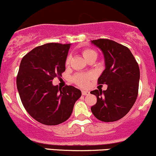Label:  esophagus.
I'll use <instances>...</instances> for the list:
<instances>
[{
    "mask_svg": "<svg viewBox=\"0 0 156 156\" xmlns=\"http://www.w3.org/2000/svg\"><path fill=\"white\" fill-rule=\"evenodd\" d=\"M89 93L90 92L89 91H85V90H83V91H82V94H83V95H88Z\"/></svg>",
    "mask_w": 156,
    "mask_h": 156,
    "instance_id": "34e87169",
    "label": "esophagus"
}]
</instances>
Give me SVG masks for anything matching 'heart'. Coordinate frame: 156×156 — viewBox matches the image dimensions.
Here are the masks:
<instances>
[{"mask_svg":"<svg viewBox=\"0 0 156 156\" xmlns=\"http://www.w3.org/2000/svg\"><path fill=\"white\" fill-rule=\"evenodd\" d=\"M93 52H95L94 51L91 50V49H85L83 51V55L84 56L85 58H87ZM69 62H70V58H67L66 61V64L68 65ZM91 78V75L89 73H78L76 74L74 77L73 78V82L78 86H81V87H86L89 85L90 79Z\"/></svg>","mask_w":156,"mask_h":156,"instance_id":"obj_1","label":"heart"}]
</instances>
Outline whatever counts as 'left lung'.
I'll return each instance as SVG.
<instances>
[{
  "mask_svg": "<svg viewBox=\"0 0 156 156\" xmlns=\"http://www.w3.org/2000/svg\"><path fill=\"white\" fill-rule=\"evenodd\" d=\"M102 52L105 69L98 82L107 90L95 89L91 94L97 103L91 107L93 115L102 122H115L129 112L137 97L140 69L128 48L107 39L91 41Z\"/></svg>",
  "mask_w": 156,
  "mask_h": 156,
  "instance_id": "obj_1",
  "label": "left lung"
}]
</instances>
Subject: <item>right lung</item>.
I'll return each mask as SVG.
<instances>
[{"mask_svg": "<svg viewBox=\"0 0 156 156\" xmlns=\"http://www.w3.org/2000/svg\"><path fill=\"white\" fill-rule=\"evenodd\" d=\"M70 45L46 43L21 61L16 78L21 101L30 116L43 125L56 126L68 119L81 97V91L73 86L61 89L52 84V80L65 70Z\"/></svg>", "mask_w": 156, "mask_h": 156, "instance_id": "obj_1", "label": "right lung"}]
</instances>
